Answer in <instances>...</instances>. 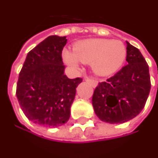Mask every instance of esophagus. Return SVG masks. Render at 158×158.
Here are the masks:
<instances>
[{
  "instance_id": "esophagus-1",
  "label": "esophagus",
  "mask_w": 158,
  "mask_h": 158,
  "mask_svg": "<svg viewBox=\"0 0 158 158\" xmlns=\"http://www.w3.org/2000/svg\"><path fill=\"white\" fill-rule=\"evenodd\" d=\"M85 81H88V82H90L91 84V85L93 87H96L98 85V80H96V79H92V78H88V77H85Z\"/></svg>"
}]
</instances>
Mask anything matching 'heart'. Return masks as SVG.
<instances>
[{
	"label": "heart",
	"mask_w": 158,
	"mask_h": 158,
	"mask_svg": "<svg viewBox=\"0 0 158 158\" xmlns=\"http://www.w3.org/2000/svg\"><path fill=\"white\" fill-rule=\"evenodd\" d=\"M127 56V48L121 41L102 38L86 39L73 46V51L65 49L62 59L73 68H78L80 63L92 64L98 75L108 76L118 71Z\"/></svg>",
	"instance_id": "b5f03b06"
}]
</instances>
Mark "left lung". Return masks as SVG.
<instances>
[{"mask_svg": "<svg viewBox=\"0 0 158 158\" xmlns=\"http://www.w3.org/2000/svg\"><path fill=\"white\" fill-rule=\"evenodd\" d=\"M127 63L113 77L99 83L92 97L98 117L110 124L130 121L144 109L151 90L149 67L140 51L127 42Z\"/></svg>", "mask_w": 158, "mask_h": 158, "instance_id": "8db88e82", "label": "left lung"}]
</instances>
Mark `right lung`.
Returning a JSON list of instances; mask_svg holds the SVG:
<instances>
[{"label":"right lung","mask_w":158,"mask_h":158,"mask_svg":"<svg viewBox=\"0 0 158 158\" xmlns=\"http://www.w3.org/2000/svg\"><path fill=\"white\" fill-rule=\"evenodd\" d=\"M68 39L49 36L26 56L17 83L16 96L22 111L33 123L59 127L70 118V109L81 78L64 74L61 53Z\"/></svg>","instance_id":"add662e5"}]
</instances>
